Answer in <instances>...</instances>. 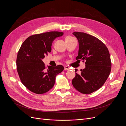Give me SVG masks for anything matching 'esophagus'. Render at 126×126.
<instances>
[{"instance_id": "obj_1", "label": "esophagus", "mask_w": 126, "mask_h": 126, "mask_svg": "<svg viewBox=\"0 0 126 126\" xmlns=\"http://www.w3.org/2000/svg\"><path fill=\"white\" fill-rule=\"evenodd\" d=\"M70 69V68L67 66H66L64 67V70H69Z\"/></svg>"}]
</instances>
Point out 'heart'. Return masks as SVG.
Instances as JSON below:
<instances>
[{
  "instance_id": "heart-1",
  "label": "heart",
  "mask_w": 126,
  "mask_h": 126,
  "mask_svg": "<svg viewBox=\"0 0 126 126\" xmlns=\"http://www.w3.org/2000/svg\"><path fill=\"white\" fill-rule=\"evenodd\" d=\"M72 38V37H70V36H67V37H66L65 39H70V38Z\"/></svg>"
}]
</instances>
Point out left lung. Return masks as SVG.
I'll list each match as a JSON object with an SVG mask.
<instances>
[{"label": "left lung", "mask_w": 126, "mask_h": 126, "mask_svg": "<svg viewBox=\"0 0 126 126\" xmlns=\"http://www.w3.org/2000/svg\"><path fill=\"white\" fill-rule=\"evenodd\" d=\"M79 42L77 61H86L85 68L72 79L74 87L83 94H90L100 89L111 71V62L107 47L97 38L85 32H74Z\"/></svg>", "instance_id": "obj_1"}]
</instances>
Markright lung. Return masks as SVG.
Segmentation results:
<instances>
[{
	"label": "right lung",
	"instance_id": "obj_1",
	"mask_svg": "<svg viewBox=\"0 0 126 126\" xmlns=\"http://www.w3.org/2000/svg\"><path fill=\"white\" fill-rule=\"evenodd\" d=\"M60 32H49L32 35L22 44L17 54V70L22 83L36 94L47 92L54 86L57 75L64 70L62 65L48 66L42 60L51 50L54 40L63 36Z\"/></svg>",
	"mask_w": 126,
	"mask_h": 126
}]
</instances>
